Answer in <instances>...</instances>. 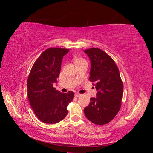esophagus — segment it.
Segmentation results:
<instances>
[{
    "instance_id": "34e87169",
    "label": "esophagus",
    "mask_w": 153,
    "mask_h": 153,
    "mask_svg": "<svg viewBox=\"0 0 153 153\" xmlns=\"http://www.w3.org/2000/svg\"><path fill=\"white\" fill-rule=\"evenodd\" d=\"M80 96H81V94H79V93H75V96L76 97V98H77V97H79Z\"/></svg>"
}]
</instances>
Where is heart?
Segmentation results:
<instances>
[{
    "label": "heart",
    "mask_w": 153,
    "mask_h": 153,
    "mask_svg": "<svg viewBox=\"0 0 153 153\" xmlns=\"http://www.w3.org/2000/svg\"><path fill=\"white\" fill-rule=\"evenodd\" d=\"M83 61V59H77V58L75 59V62H78V61Z\"/></svg>",
    "instance_id": "1"
}]
</instances>
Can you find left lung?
<instances>
[{"label": "left lung", "instance_id": "8db88e82", "mask_svg": "<svg viewBox=\"0 0 153 153\" xmlns=\"http://www.w3.org/2000/svg\"><path fill=\"white\" fill-rule=\"evenodd\" d=\"M84 52L91 61L89 80L94 82L96 98H91L84 108L88 120L103 125L110 122L121 108L123 84L119 69L114 60L100 48H91Z\"/></svg>", "mask_w": 153, "mask_h": 153}]
</instances>
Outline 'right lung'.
<instances>
[{
	"label": "right lung",
	"instance_id": "1",
	"mask_svg": "<svg viewBox=\"0 0 153 153\" xmlns=\"http://www.w3.org/2000/svg\"><path fill=\"white\" fill-rule=\"evenodd\" d=\"M69 50L50 48L41 53L27 80V96L31 107L41 121L55 124L66 117L67 106L74 98L69 91L62 93L53 87L61 71L62 58Z\"/></svg>",
	"mask_w": 153,
	"mask_h": 153
}]
</instances>
